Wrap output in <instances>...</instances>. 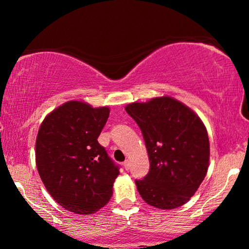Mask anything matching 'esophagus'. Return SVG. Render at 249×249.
<instances>
[{"label":"esophagus","mask_w":249,"mask_h":249,"mask_svg":"<svg viewBox=\"0 0 249 249\" xmlns=\"http://www.w3.org/2000/svg\"><path fill=\"white\" fill-rule=\"evenodd\" d=\"M123 166L126 170H128L130 168V163H129V160H125V161L123 162Z\"/></svg>","instance_id":"obj_1"}]
</instances>
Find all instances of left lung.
<instances>
[{
	"mask_svg": "<svg viewBox=\"0 0 249 249\" xmlns=\"http://www.w3.org/2000/svg\"><path fill=\"white\" fill-rule=\"evenodd\" d=\"M142 130L150 168L135 180L146 203L162 210L183 205L208 172L210 142L200 117L170 96L125 107Z\"/></svg>",
	"mask_w": 249,
	"mask_h": 249,
	"instance_id": "left-lung-1",
	"label": "left lung"
}]
</instances>
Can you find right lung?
I'll return each instance as SVG.
<instances>
[{
	"label": "right lung",
	"mask_w": 249,
	"mask_h": 249,
	"mask_svg": "<svg viewBox=\"0 0 249 249\" xmlns=\"http://www.w3.org/2000/svg\"><path fill=\"white\" fill-rule=\"evenodd\" d=\"M109 108L69 101L45 117L36 138V166L49 195L75 214L95 213L113 195L119 166L98 142Z\"/></svg>",
	"instance_id": "1"
}]
</instances>
